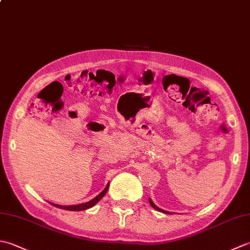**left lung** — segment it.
I'll use <instances>...</instances> for the list:
<instances>
[{"label": "left lung", "instance_id": "obj_1", "mask_svg": "<svg viewBox=\"0 0 250 250\" xmlns=\"http://www.w3.org/2000/svg\"><path fill=\"white\" fill-rule=\"evenodd\" d=\"M149 203H150V205L153 207V208H155L156 210H159V211H162V213H164V214H169L168 211H167V210H163V209H161V208H159L158 206H156L155 205V203H153V202L151 201V199H149Z\"/></svg>", "mask_w": 250, "mask_h": 250}]
</instances>
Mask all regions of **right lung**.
<instances>
[{"label":"right lung","instance_id":"add662e5","mask_svg":"<svg viewBox=\"0 0 250 250\" xmlns=\"http://www.w3.org/2000/svg\"><path fill=\"white\" fill-rule=\"evenodd\" d=\"M108 187H109V183L107 184V186H106L105 189L101 192L100 194H98L97 196H95L94 199L90 200L89 202H86V203H82V204H78V205H70V206H64V205H58V204H54V203H49L51 205H54L56 207H59V208H62V209H65V210H72V211H79V210H86L88 208H90V207L94 206L95 204L98 203V202L103 198V196L106 194V192H107L108 190Z\"/></svg>","mask_w":250,"mask_h":250}]
</instances>
